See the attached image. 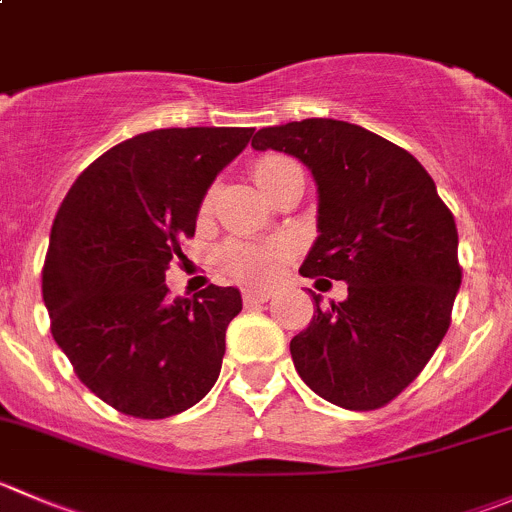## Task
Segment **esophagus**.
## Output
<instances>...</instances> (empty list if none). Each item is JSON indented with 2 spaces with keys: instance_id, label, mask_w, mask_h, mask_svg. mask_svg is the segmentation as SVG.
<instances>
[{
  "instance_id": "1",
  "label": "esophagus",
  "mask_w": 512,
  "mask_h": 512,
  "mask_svg": "<svg viewBox=\"0 0 512 512\" xmlns=\"http://www.w3.org/2000/svg\"><path fill=\"white\" fill-rule=\"evenodd\" d=\"M270 290H245L242 292V302H245L247 307H255V305H265L267 300H270Z\"/></svg>"
}]
</instances>
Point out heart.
I'll return each instance as SVG.
<instances>
[{
	"label": "heart",
	"mask_w": 512,
	"mask_h": 512,
	"mask_svg": "<svg viewBox=\"0 0 512 512\" xmlns=\"http://www.w3.org/2000/svg\"><path fill=\"white\" fill-rule=\"evenodd\" d=\"M292 167L297 165L292 160H287V157L270 155L262 157V160L252 167V177H255L257 187L267 195V192L277 185V180H280L287 170H292ZM210 205L212 192L205 200V210H210ZM285 257L287 247L282 245H245V242H240V245L227 247L225 255H222V265H225V270L230 272L235 280L247 282V285H260V282H267L277 270H280Z\"/></svg>",
	"instance_id": "b5f03b06"
}]
</instances>
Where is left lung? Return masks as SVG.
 Listing matches in <instances>:
<instances>
[{
	"label": "left lung",
	"mask_w": 512,
	"mask_h": 512,
	"mask_svg": "<svg viewBox=\"0 0 512 512\" xmlns=\"http://www.w3.org/2000/svg\"><path fill=\"white\" fill-rule=\"evenodd\" d=\"M297 157L317 185V240L305 277L347 282L292 337L295 370L345 410H377L423 372L450 327L463 270L453 212L403 147L340 119H302L252 137Z\"/></svg>",
	"instance_id": "1"
}]
</instances>
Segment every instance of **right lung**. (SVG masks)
Listing matches in <instances>:
<instances>
[{
  "label": "right lung",
  "mask_w": 512,
  "mask_h": 512,
  "mask_svg": "<svg viewBox=\"0 0 512 512\" xmlns=\"http://www.w3.org/2000/svg\"><path fill=\"white\" fill-rule=\"evenodd\" d=\"M252 127H172L124 140L64 197L42 270L52 337L79 380L114 410L162 420L220 377L240 290L167 297L165 270L195 235L207 190Z\"/></svg>",
  "instance_id": "right-lung-1"
}]
</instances>
